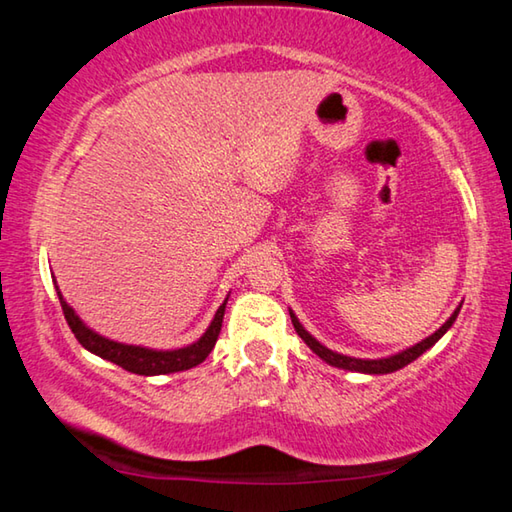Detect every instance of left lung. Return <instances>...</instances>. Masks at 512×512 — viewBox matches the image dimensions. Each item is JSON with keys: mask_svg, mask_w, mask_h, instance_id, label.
I'll return each instance as SVG.
<instances>
[{"mask_svg": "<svg viewBox=\"0 0 512 512\" xmlns=\"http://www.w3.org/2000/svg\"><path fill=\"white\" fill-rule=\"evenodd\" d=\"M458 311H461V305H458L454 314L445 320V325L440 327V329H436V332H433L431 336H427V339L411 345V348H406L402 352L391 354V357H384V359H354V357H345V354H339V352H332L329 348H325L323 343H318L314 336H311L307 329L300 325V320L296 318V314H293L291 309H289V314H291V323H293V327H296V332H298L300 339L305 341L309 348L318 354L320 359H323L325 363H329V366L343 368V370H352V372H366V375H386V372H395V370H400L404 366H409L411 361H415V359L420 357V354L427 352L431 345H436L440 339H443L447 329L454 325Z\"/></svg>", "mask_w": 512, "mask_h": 512, "instance_id": "obj_1", "label": "left lung"}]
</instances>
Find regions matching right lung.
<instances>
[{
    "mask_svg": "<svg viewBox=\"0 0 512 512\" xmlns=\"http://www.w3.org/2000/svg\"><path fill=\"white\" fill-rule=\"evenodd\" d=\"M56 291H58V300H60V307H63L67 325L74 332L76 341H79L85 350H90L101 359L117 363L119 368L135 372V375H144V377L169 375V372L189 370L198 366V363H203L207 359V354H210L216 345V339H219L223 314H225V302H228V298L223 300V305L216 309L210 327L205 329V334L196 343L178 350H151V348H142V345H126V343L110 341L106 336L97 334L94 329L85 325L79 316H76V311L67 305L58 287Z\"/></svg>",
    "mask_w": 512,
    "mask_h": 512,
    "instance_id": "1",
    "label": "right lung"
}]
</instances>
